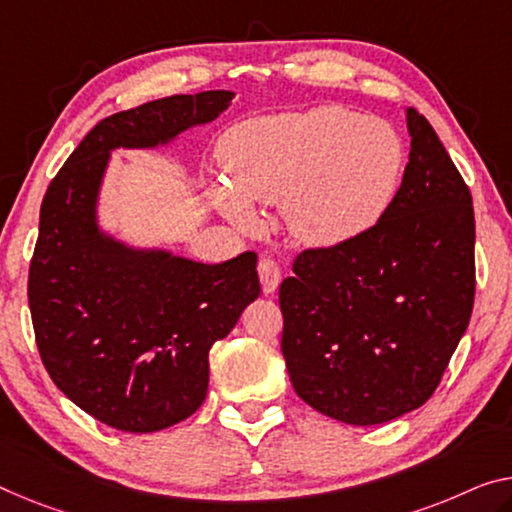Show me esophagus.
Segmentation results:
<instances>
[{"label": "esophagus", "instance_id": "1", "mask_svg": "<svg viewBox=\"0 0 512 512\" xmlns=\"http://www.w3.org/2000/svg\"><path fill=\"white\" fill-rule=\"evenodd\" d=\"M258 277H261V286H263V293L270 295L277 290L279 281H281V265L274 261L272 256H261V261H258Z\"/></svg>", "mask_w": 512, "mask_h": 512}]
</instances>
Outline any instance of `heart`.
<instances>
[{
	"mask_svg": "<svg viewBox=\"0 0 512 512\" xmlns=\"http://www.w3.org/2000/svg\"><path fill=\"white\" fill-rule=\"evenodd\" d=\"M231 185L215 203L233 222H254L251 206L283 201L290 233L334 247L382 217L405 164L403 139L387 121L341 107L263 116L235 125L219 146Z\"/></svg>",
	"mask_w": 512,
	"mask_h": 512,
	"instance_id": "obj_1",
	"label": "heart"
}]
</instances>
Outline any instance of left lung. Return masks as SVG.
<instances>
[{
  "label": "left lung",
  "mask_w": 512,
  "mask_h": 512,
  "mask_svg": "<svg viewBox=\"0 0 512 512\" xmlns=\"http://www.w3.org/2000/svg\"><path fill=\"white\" fill-rule=\"evenodd\" d=\"M403 183L371 229L302 249L283 279L281 352L293 389L320 414L375 426L435 393L476 295L471 192L423 114Z\"/></svg>",
  "instance_id": "left-lung-1"
}]
</instances>
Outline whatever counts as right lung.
<instances>
[{
    "mask_svg": "<svg viewBox=\"0 0 512 512\" xmlns=\"http://www.w3.org/2000/svg\"><path fill=\"white\" fill-rule=\"evenodd\" d=\"M231 91L151 100L98 121L52 178L29 263V311L52 382L109 428L155 432L199 410L208 352L261 295L256 251L222 265L137 254L93 217L112 148L155 146L217 119Z\"/></svg>",
    "mask_w": 512,
    "mask_h": 512,
    "instance_id": "1",
    "label": "right lung"
}]
</instances>
